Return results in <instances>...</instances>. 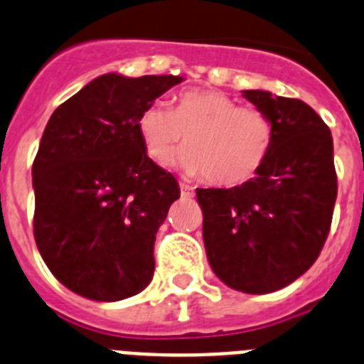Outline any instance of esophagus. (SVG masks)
<instances>
[{"label": "esophagus", "instance_id": "obj_1", "mask_svg": "<svg viewBox=\"0 0 364 364\" xmlns=\"http://www.w3.org/2000/svg\"><path fill=\"white\" fill-rule=\"evenodd\" d=\"M179 188H181V198H185V200H188V198H194V188H192L191 185L181 183V185H179Z\"/></svg>", "mask_w": 364, "mask_h": 364}]
</instances>
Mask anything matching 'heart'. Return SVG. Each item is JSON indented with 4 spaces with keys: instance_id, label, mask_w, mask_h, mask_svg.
Masks as SVG:
<instances>
[{
    "instance_id": "heart-1",
    "label": "heart",
    "mask_w": 364,
    "mask_h": 364,
    "mask_svg": "<svg viewBox=\"0 0 364 364\" xmlns=\"http://www.w3.org/2000/svg\"><path fill=\"white\" fill-rule=\"evenodd\" d=\"M137 129L148 157L157 164L168 163L186 137L179 168L223 188L257 178L274 139L269 117L216 90L181 91L173 97V107L163 100L148 104Z\"/></svg>"
}]
</instances>
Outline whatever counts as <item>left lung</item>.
I'll return each mask as SVG.
<instances>
[{
	"mask_svg": "<svg viewBox=\"0 0 364 364\" xmlns=\"http://www.w3.org/2000/svg\"><path fill=\"white\" fill-rule=\"evenodd\" d=\"M273 122L264 168L235 188H198L208 264L225 286L264 295L314 265L337 198L331 132L314 107L264 90L242 91Z\"/></svg>",
	"mask_w": 364,
	"mask_h": 364,
	"instance_id": "obj_1",
	"label": "left lung"
}]
</instances>
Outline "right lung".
Segmentation results:
<instances>
[{
  "label": "right lung",
  "mask_w": 364,
  "mask_h": 364,
  "mask_svg": "<svg viewBox=\"0 0 364 364\" xmlns=\"http://www.w3.org/2000/svg\"><path fill=\"white\" fill-rule=\"evenodd\" d=\"M181 82L107 73L50 115L33 164L34 240L73 293L115 302L151 282L156 235L179 185L146 156L137 119Z\"/></svg>",
  "instance_id": "add662e5"
}]
</instances>
